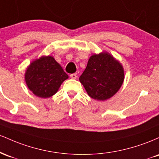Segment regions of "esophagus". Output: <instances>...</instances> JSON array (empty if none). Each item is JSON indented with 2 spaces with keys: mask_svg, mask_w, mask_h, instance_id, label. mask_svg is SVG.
<instances>
[{
  "mask_svg": "<svg viewBox=\"0 0 159 159\" xmlns=\"http://www.w3.org/2000/svg\"><path fill=\"white\" fill-rule=\"evenodd\" d=\"M70 78H72V79H76L77 78V75L76 74H71L70 75Z\"/></svg>",
  "mask_w": 159,
  "mask_h": 159,
  "instance_id": "1",
  "label": "esophagus"
}]
</instances>
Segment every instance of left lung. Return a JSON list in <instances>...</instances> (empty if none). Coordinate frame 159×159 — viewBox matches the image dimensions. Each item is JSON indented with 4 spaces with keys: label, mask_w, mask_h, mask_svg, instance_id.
I'll use <instances>...</instances> for the list:
<instances>
[{
    "label": "left lung",
    "mask_w": 159,
    "mask_h": 159,
    "mask_svg": "<svg viewBox=\"0 0 159 159\" xmlns=\"http://www.w3.org/2000/svg\"><path fill=\"white\" fill-rule=\"evenodd\" d=\"M124 78L123 65L110 53L102 52L90 56L79 81L91 98L105 101L119 91Z\"/></svg>",
    "instance_id": "1"
}]
</instances>
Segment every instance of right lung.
<instances>
[{"label":"right lung","mask_w":159,"mask_h":159,"mask_svg":"<svg viewBox=\"0 0 159 159\" xmlns=\"http://www.w3.org/2000/svg\"><path fill=\"white\" fill-rule=\"evenodd\" d=\"M69 78L52 56H42L32 61L25 71L27 87L39 98L52 97Z\"/></svg>","instance_id":"1"}]
</instances>
